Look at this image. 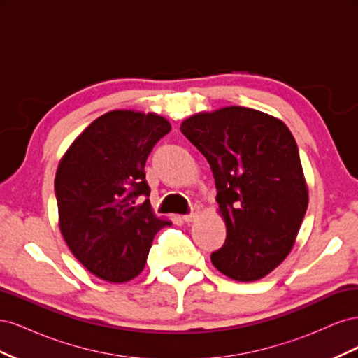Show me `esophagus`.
Returning a JSON list of instances; mask_svg holds the SVG:
<instances>
[{
	"label": "esophagus",
	"mask_w": 358,
	"mask_h": 358,
	"mask_svg": "<svg viewBox=\"0 0 358 358\" xmlns=\"http://www.w3.org/2000/svg\"><path fill=\"white\" fill-rule=\"evenodd\" d=\"M197 216H199V210L194 209L191 213H188V215H183V216H182V220L185 221V222H192V221H196V220H197Z\"/></svg>",
	"instance_id": "34e87169"
}]
</instances>
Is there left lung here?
I'll use <instances>...</instances> for the list:
<instances>
[{
	"instance_id": "left-lung-1",
	"label": "left lung",
	"mask_w": 358,
	"mask_h": 358,
	"mask_svg": "<svg viewBox=\"0 0 358 358\" xmlns=\"http://www.w3.org/2000/svg\"><path fill=\"white\" fill-rule=\"evenodd\" d=\"M180 131L218 189L227 237L212 264L239 282L264 278L289 254L309 203L294 137L280 119L241 106L192 115Z\"/></svg>"
}]
</instances>
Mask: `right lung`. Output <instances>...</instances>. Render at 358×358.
Returning a JSON list of instances; mask_svg holds the SVG:
<instances>
[{
    "mask_svg": "<svg viewBox=\"0 0 358 358\" xmlns=\"http://www.w3.org/2000/svg\"><path fill=\"white\" fill-rule=\"evenodd\" d=\"M171 129L166 117L112 110L86 127L59 161V230L91 273L127 282L142 273L155 234L170 221L150 208L145 162Z\"/></svg>",
    "mask_w": 358,
    "mask_h": 358,
    "instance_id": "1",
    "label": "right lung"
}]
</instances>
